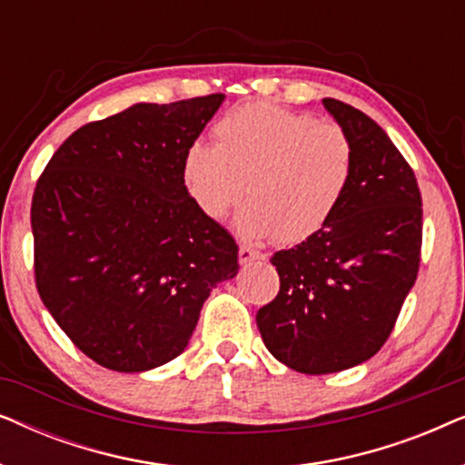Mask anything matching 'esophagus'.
I'll use <instances>...</instances> for the list:
<instances>
[{"label":"esophagus","mask_w":465,"mask_h":465,"mask_svg":"<svg viewBox=\"0 0 465 465\" xmlns=\"http://www.w3.org/2000/svg\"><path fill=\"white\" fill-rule=\"evenodd\" d=\"M264 256L260 252H256V250H252V247H239V260H241V264H250V262H253V260H262Z\"/></svg>","instance_id":"1"}]
</instances>
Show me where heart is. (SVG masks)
Instances as JSON below:
<instances>
[{
    "instance_id": "heart-1",
    "label": "heart",
    "mask_w": 465,
    "mask_h": 465,
    "mask_svg": "<svg viewBox=\"0 0 465 465\" xmlns=\"http://www.w3.org/2000/svg\"><path fill=\"white\" fill-rule=\"evenodd\" d=\"M213 135L215 145L190 143L183 183L212 220L226 218L247 194L250 203L237 218V232L247 241L301 243L320 232L345 199L355 150L339 124L247 104L224 114Z\"/></svg>"
}]
</instances>
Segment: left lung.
<instances>
[{"instance_id": "obj_1", "label": "left lung", "mask_w": 465, "mask_h": 465, "mask_svg": "<svg viewBox=\"0 0 465 465\" xmlns=\"http://www.w3.org/2000/svg\"><path fill=\"white\" fill-rule=\"evenodd\" d=\"M322 104L351 137V183L320 232L271 258L282 285L256 315L272 358L302 374L347 371L383 347L421 253V193L409 163L364 112Z\"/></svg>"}]
</instances>
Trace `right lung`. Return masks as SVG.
<instances>
[{"mask_svg":"<svg viewBox=\"0 0 465 465\" xmlns=\"http://www.w3.org/2000/svg\"><path fill=\"white\" fill-rule=\"evenodd\" d=\"M224 94L135 104L72 133L31 203L35 283L74 345L116 372L167 364L239 247L190 196L183 156Z\"/></svg>","mask_w":465,"mask_h":465,"instance_id":"add662e5","label":"right lung"}]
</instances>
